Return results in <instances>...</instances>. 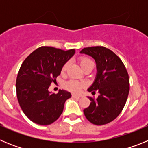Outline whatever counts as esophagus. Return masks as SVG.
<instances>
[{
	"instance_id": "obj_1",
	"label": "esophagus",
	"mask_w": 148,
	"mask_h": 148,
	"mask_svg": "<svg viewBox=\"0 0 148 148\" xmlns=\"http://www.w3.org/2000/svg\"><path fill=\"white\" fill-rule=\"evenodd\" d=\"M72 96H73V98H75V99H79V98L82 97V96H81V95H75V94H73V95H72Z\"/></svg>"
}]
</instances>
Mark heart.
<instances>
[{
    "label": "heart",
    "instance_id": "heart-1",
    "mask_svg": "<svg viewBox=\"0 0 148 148\" xmlns=\"http://www.w3.org/2000/svg\"><path fill=\"white\" fill-rule=\"evenodd\" d=\"M79 64H80L82 70H84V68L87 67V66H94V63L90 58L83 56V57H81V58H79ZM68 67H69V62L65 63L64 65L62 67V70H61L62 73H66ZM65 87H66L68 90L71 91V92H79L81 90L83 89L84 84L82 83V82H78V81L70 80L65 84Z\"/></svg>",
    "mask_w": 148,
    "mask_h": 148
}]
</instances>
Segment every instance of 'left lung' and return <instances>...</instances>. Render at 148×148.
<instances>
[{
	"label": "left lung",
	"mask_w": 148,
	"mask_h": 148,
	"mask_svg": "<svg viewBox=\"0 0 148 148\" xmlns=\"http://www.w3.org/2000/svg\"><path fill=\"white\" fill-rule=\"evenodd\" d=\"M80 53L95 59L96 77L87 90L92 95L99 93L96 99L88 97L91 102L84 113L93 125H106L117 118L125 107L130 90L127 71L118 56L104 47H86Z\"/></svg>",
	"instance_id": "obj_1"
}]
</instances>
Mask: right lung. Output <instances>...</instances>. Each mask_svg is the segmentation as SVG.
Returning <instances> with one entry per match:
<instances>
[{
    "instance_id": "add662e5",
    "label": "right lung",
    "mask_w": 148,
    "mask_h": 148,
    "mask_svg": "<svg viewBox=\"0 0 148 148\" xmlns=\"http://www.w3.org/2000/svg\"><path fill=\"white\" fill-rule=\"evenodd\" d=\"M75 52L73 49L64 51L40 47L22 63L16 79L17 98L24 114L34 123L50 125L62 113L71 93L64 90L51 93L48 88Z\"/></svg>"
}]
</instances>
